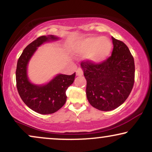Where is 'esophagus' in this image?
I'll use <instances>...</instances> for the list:
<instances>
[{
  "instance_id": "34e87169",
  "label": "esophagus",
  "mask_w": 152,
  "mask_h": 152,
  "mask_svg": "<svg viewBox=\"0 0 152 152\" xmlns=\"http://www.w3.org/2000/svg\"><path fill=\"white\" fill-rule=\"evenodd\" d=\"M84 75V71L81 68H78L76 70V75L77 76H82Z\"/></svg>"
}]
</instances>
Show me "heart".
I'll list each match as a JSON object with an SVG mask.
<instances>
[{"label":"heart","mask_w":152,"mask_h":152,"mask_svg":"<svg viewBox=\"0 0 152 152\" xmlns=\"http://www.w3.org/2000/svg\"><path fill=\"white\" fill-rule=\"evenodd\" d=\"M112 50V43L107 37H92L79 41L75 47L77 55H86V59L93 63H100L109 57Z\"/></svg>","instance_id":"1"}]
</instances>
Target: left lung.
Here are the masks:
<instances>
[{"label": "left lung", "instance_id": "1", "mask_svg": "<svg viewBox=\"0 0 152 152\" xmlns=\"http://www.w3.org/2000/svg\"><path fill=\"white\" fill-rule=\"evenodd\" d=\"M111 56L100 63H81L86 80V97L91 105L103 111L120 107L134 86V59L128 47L112 37Z\"/></svg>", "mask_w": 152, "mask_h": 152}]
</instances>
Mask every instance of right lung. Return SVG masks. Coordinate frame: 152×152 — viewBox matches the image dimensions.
<instances>
[{"mask_svg":"<svg viewBox=\"0 0 152 152\" xmlns=\"http://www.w3.org/2000/svg\"><path fill=\"white\" fill-rule=\"evenodd\" d=\"M57 39L53 35L38 37L23 50L17 62L16 81L18 94L30 109L40 114L53 113L63 107L67 98L66 91L75 77V72L71 75L59 74L43 86L33 84L28 80L27 66L37 47L45 41Z\"/></svg>","mask_w":152,"mask_h":152,"instance_id":"right-lung-1","label":"right lung"}]
</instances>
